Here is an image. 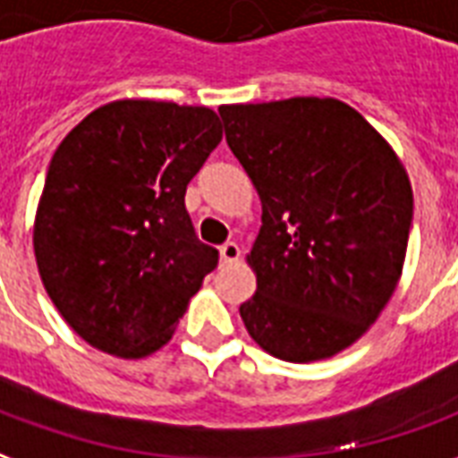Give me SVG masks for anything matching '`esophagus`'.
I'll return each mask as SVG.
<instances>
[{"instance_id":"obj_1","label":"esophagus","mask_w":458,"mask_h":458,"mask_svg":"<svg viewBox=\"0 0 458 458\" xmlns=\"http://www.w3.org/2000/svg\"><path fill=\"white\" fill-rule=\"evenodd\" d=\"M219 256H222V261L225 263H236L239 261V256H242V246L236 242H226L222 249H219Z\"/></svg>"}]
</instances>
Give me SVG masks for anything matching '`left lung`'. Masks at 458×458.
<instances>
[{"label": "left lung", "mask_w": 458, "mask_h": 458, "mask_svg": "<svg viewBox=\"0 0 458 458\" xmlns=\"http://www.w3.org/2000/svg\"><path fill=\"white\" fill-rule=\"evenodd\" d=\"M226 143L261 197L246 261L256 295L239 312L283 361L352 346L395 293L412 225L403 163L356 109L332 97L222 105Z\"/></svg>", "instance_id": "1"}]
</instances>
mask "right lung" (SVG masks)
<instances>
[{
    "instance_id": "add662e5",
    "label": "right lung",
    "mask_w": 458,
    "mask_h": 458,
    "mask_svg": "<svg viewBox=\"0 0 458 458\" xmlns=\"http://www.w3.org/2000/svg\"><path fill=\"white\" fill-rule=\"evenodd\" d=\"M219 141L207 106L116 99L55 148L33 253L48 298L89 346L122 359L158 352L216 268L185 190Z\"/></svg>"
}]
</instances>
